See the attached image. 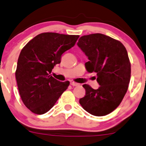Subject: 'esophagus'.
Here are the masks:
<instances>
[{"mask_svg":"<svg viewBox=\"0 0 146 146\" xmlns=\"http://www.w3.org/2000/svg\"><path fill=\"white\" fill-rule=\"evenodd\" d=\"M70 85L72 86H78L79 84L77 83H75V82H70Z\"/></svg>","mask_w":146,"mask_h":146,"instance_id":"obj_1","label":"esophagus"}]
</instances>
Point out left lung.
<instances>
[{"instance_id":"obj_1","label":"left lung","mask_w":146,"mask_h":146,"mask_svg":"<svg viewBox=\"0 0 146 146\" xmlns=\"http://www.w3.org/2000/svg\"><path fill=\"white\" fill-rule=\"evenodd\" d=\"M77 45L89 61L85 66L97 74L98 89L84 84L86 96L79 100L83 108L96 116L111 113L123 99L131 79V63L125 46L101 33L83 35Z\"/></svg>"}]
</instances>
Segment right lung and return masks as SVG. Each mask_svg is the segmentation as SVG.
I'll use <instances>...</instances> for the list:
<instances>
[{"label": "right lung", "instance_id": "1", "mask_svg": "<svg viewBox=\"0 0 146 146\" xmlns=\"http://www.w3.org/2000/svg\"><path fill=\"white\" fill-rule=\"evenodd\" d=\"M79 35L43 33L30 40L21 50L15 78L24 105L38 115L53 107L70 82H60L51 76L64 52L74 46Z\"/></svg>", "mask_w": 146, "mask_h": 146}]
</instances>
